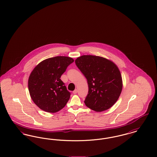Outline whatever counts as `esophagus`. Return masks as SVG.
<instances>
[{
  "instance_id": "esophagus-1",
  "label": "esophagus",
  "mask_w": 157,
  "mask_h": 157,
  "mask_svg": "<svg viewBox=\"0 0 157 157\" xmlns=\"http://www.w3.org/2000/svg\"><path fill=\"white\" fill-rule=\"evenodd\" d=\"M77 92H78V90H77V89H75V90L73 91V94H76Z\"/></svg>"
}]
</instances>
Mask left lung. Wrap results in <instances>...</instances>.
<instances>
[{"label":"left lung","mask_w":157,"mask_h":157,"mask_svg":"<svg viewBox=\"0 0 157 157\" xmlns=\"http://www.w3.org/2000/svg\"><path fill=\"white\" fill-rule=\"evenodd\" d=\"M75 63L87 79L88 94L84 101L96 112L109 109L117 101L122 90L118 67L110 60L94 55H82Z\"/></svg>","instance_id":"8db88e82"}]
</instances>
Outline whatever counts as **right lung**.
<instances>
[{
  "instance_id": "right-lung-1",
  "label": "right lung",
  "mask_w": 157,
  "mask_h": 157,
  "mask_svg": "<svg viewBox=\"0 0 157 157\" xmlns=\"http://www.w3.org/2000/svg\"><path fill=\"white\" fill-rule=\"evenodd\" d=\"M74 60L67 56H55L40 62L30 73L28 89L30 97L46 112L54 113L67 104L71 93L60 79Z\"/></svg>"
}]
</instances>
